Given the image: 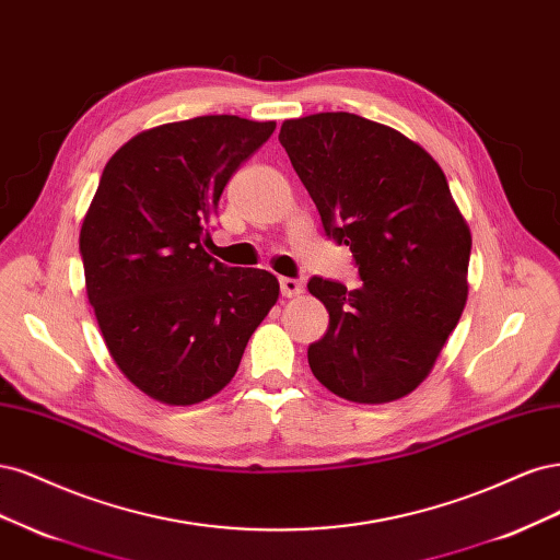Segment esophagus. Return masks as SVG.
Listing matches in <instances>:
<instances>
[{
  "instance_id": "1",
  "label": "esophagus",
  "mask_w": 560,
  "mask_h": 560,
  "mask_svg": "<svg viewBox=\"0 0 560 560\" xmlns=\"http://www.w3.org/2000/svg\"><path fill=\"white\" fill-rule=\"evenodd\" d=\"M279 285H281L283 298H298L302 293V288H304L300 279H291V277H281Z\"/></svg>"
}]
</instances>
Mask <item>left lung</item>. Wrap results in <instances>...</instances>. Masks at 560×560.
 Masks as SVG:
<instances>
[{"label":"left lung","instance_id":"1","mask_svg":"<svg viewBox=\"0 0 560 560\" xmlns=\"http://www.w3.org/2000/svg\"><path fill=\"white\" fill-rule=\"evenodd\" d=\"M279 141L360 277L355 288L306 283L330 314L306 349L310 368L339 398L398 400L428 376L463 314L470 228L438 162L382 122L314 114L285 120Z\"/></svg>","mask_w":560,"mask_h":560}]
</instances>
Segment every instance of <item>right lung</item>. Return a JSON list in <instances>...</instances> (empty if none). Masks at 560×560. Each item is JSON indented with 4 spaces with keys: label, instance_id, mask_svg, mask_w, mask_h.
Returning <instances> with one entry per match:
<instances>
[{
    "label": "right lung",
    "instance_id": "add662e5",
    "mask_svg": "<svg viewBox=\"0 0 560 560\" xmlns=\"http://www.w3.org/2000/svg\"><path fill=\"white\" fill-rule=\"evenodd\" d=\"M275 128L167 122L106 162L79 240L85 291L116 365L153 400L195 405L230 384L279 298L275 275L205 250L223 188Z\"/></svg>",
    "mask_w": 560,
    "mask_h": 560
}]
</instances>
